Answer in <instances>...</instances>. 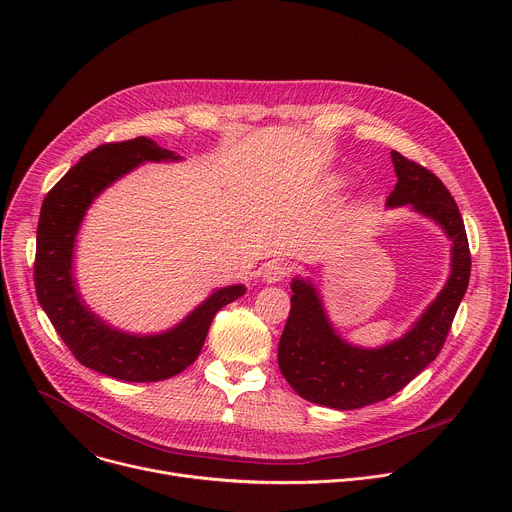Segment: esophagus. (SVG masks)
<instances>
[{
  "label": "esophagus",
  "mask_w": 512,
  "mask_h": 512,
  "mask_svg": "<svg viewBox=\"0 0 512 512\" xmlns=\"http://www.w3.org/2000/svg\"><path fill=\"white\" fill-rule=\"evenodd\" d=\"M289 265L283 263V261H269L265 267H263V279L267 283H277L281 279H285L289 275Z\"/></svg>",
  "instance_id": "34e87169"
}]
</instances>
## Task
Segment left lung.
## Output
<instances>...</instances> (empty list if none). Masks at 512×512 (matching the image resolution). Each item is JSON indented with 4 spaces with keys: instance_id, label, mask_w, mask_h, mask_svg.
<instances>
[{
    "instance_id": "obj_1",
    "label": "left lung",
    "mask_w": 512,
    "mask_h": 512,
    "mask_svg": "<svg viewBox=\"0 0 512 512\" xmlns=\"http://www.w3.org/2000/svg\"><path fill=\"white\" fill-rule=\"evenodd\" d=\"M397 184L387 206L409 204L452 239V273L442 294L399 340L367 350L346 344L330 326L312 283L294 279L291 308L277 362L285 381L306 401L358 409L385 401L411 383L444 348L470 281V247L462 214L444 182L421 164L391 152Z\"/></svg>"
}]
</instances>
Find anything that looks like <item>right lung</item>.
<instances>
[{
	"mask_svg": "<svg viewBox=\"0 0 512 512\" xmlns=\"http://www.w3.org/2000/svg\"><path fill=\"white\" fill-rule=\"evenodd\" d=\"M178 160L148 137L103 143L72 166L46 194L36 231V296L62 342L85 367L129 383L182 373L198 358L214 314L245 294L243 285L214 291L184 322L164 334L129 336L87 310L72 279V247L95 196L141 162Z\"/></svg>",
	"mask_w": 512,
	"mask_h": 512,
	"instance_id": "add662e5",
	"label": "right lung"
}]
</instances>
